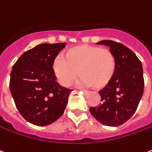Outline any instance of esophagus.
Masks as SVG:
<instances>
[{"label": "esophagus", "mask_w": 152, "mask_h": 152, "mask_svg": "<svg viewBox=\"0 0 152 152\" xmlns=\"http://www.w3.org/2000/svg\"><path fill=\"white\" fill-rule=\"evenodd\" d=\"M83 93L85 94H88V93H89V92H88V91H83Z\"/></svg>", "instance_id": "obj_1"}]
</instances>
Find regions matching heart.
Listing matches in <instances>:
<instances>
[{
	"label": "heart",
	"mask_w": 152,
	"mask_h": 152,
	"mask_svg": "<svg viewBox=\"0 0 152 152\" xmlns=\"http://www.w3.org/2000/svg\"><path fill=\"white\" fill-rule=\"evenodd\" d=\"M53 68L63 86H70L80 75L83 85L101 89L114 76L117 61L113 52L108 48L83 44L68 49L65 58H56Z\"/></svg>",
	"instance_id": "obj_1"
}]
</instances>
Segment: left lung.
<instances>
[{"label":"left lung","instance_id":"left-lung-1","mask_svg":"<svg viewBox=\"0 0 152 152\" xmlns=\"http://www.w3.org/2000/svg\"><path fill=\"white\" fill-rule=\"evenodd\" d=\"M97 44L109 47L117 61L112 80L99 93L101 104L91 107L90 112L96 120L106 126L117 127L131 118L137 109L144 91L142 62L128 47L112 40Z\"/></svg>","mask_w":152,"mask_h":152}]
</instances>
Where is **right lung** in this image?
Returning <instances> with one entry per match:
<instances>
[{
	"label": "right lung",
	"mask_w": 152,
	"mask_h": 152,
	"mask_svg": "<svg viewBox=\"0 0 152 152\" xmlns=\"http://www.w3.org/2000/svg\"><path fill=\"white\" fill-rule=\"evenodd\" d=\"M65 43H42L21 55L12 66L10 90L18 111L37 126L53 124L63 114L72 90L56 81L53 61Z\"/></svg>",
	"instance_id": "add662e5"
}]
</instances>
